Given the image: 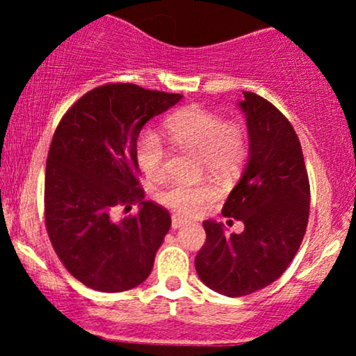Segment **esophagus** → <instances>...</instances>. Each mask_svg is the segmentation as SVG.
Returning <instances> with one entry per match:
<instances>
[{"instance_id":"1","label":"esophagus","mask_w":356,"mask_h":356,"mask_svg":"<svg viewBox=\"0 0 356 356\" xmlns=\"http://www.w3.org/2000/svg\"><path fill=\"white\" fill-rule=\"evenodd\" d=\"M184 224H187V220L181 218V216H172V229H179Z\"/></svg>"}]
</instances>
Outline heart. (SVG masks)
<instances>
[{
	"label": "heart",
	"instance_id": "obj_1",
	"mask_svg": "<svg viewBox=\"0 0 356 356\" xmlns=\"http://www.w3.org/2000/svg\"><path fill=\"white\" fill-rule=\"evenodd\" d=\"M170 142L182 149L197 152L199 172L216 177H231L241 169L248 155V136L243 125L224 122L218 113L199 105L184 107L164 122ZM136 159L138 169L150 181H161L165 174V149L154 132H144L137 138ZM216 197L209 182H174L159 191L157 199L182 216H194Z\"/></svg>",
	"mask_w": 356,
	"mask_h": 356
}]
</instances>
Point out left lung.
<instances>
[{"instance_id":"8db88e82","label":"left lung","mask_w":356,"mask_h":356,"mask_svg":"<svg viewBox=\"0 0 356 356\" xmlns=\"http://www.w3.org/2000/svg\"><path fill=\"white\" fill-rule=\"evenodd\" d=\"M249 159L243 177L227 195L222 216L244 224L227 234L222 222L204 220L206 243L195 271L219 295L246 296L263 289L289 266L306 232L309 182L295 129L275 105L244 92Z\"/></svg>"}]
</instances>
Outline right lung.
<instances>
[{"label":"right lung","instance_id":"right-lung-1","mask_svg":"<svg viewBox=\"0 0 356 356\" xmlns=\"http://www.w3.org/2000/svg\"><path fill=\"white\" fill-rule=\"evenodd\" d=\"M182 95L134 83H107L85 93L53 136L44 174V222L51 246L73 277L104 293L132 289L149 277L170 216L144 199L136 144L150 118ZM139 212L111 220L117 205Z\"/></svg>","mask_w":356,"mask_h":356}]
</instances>
